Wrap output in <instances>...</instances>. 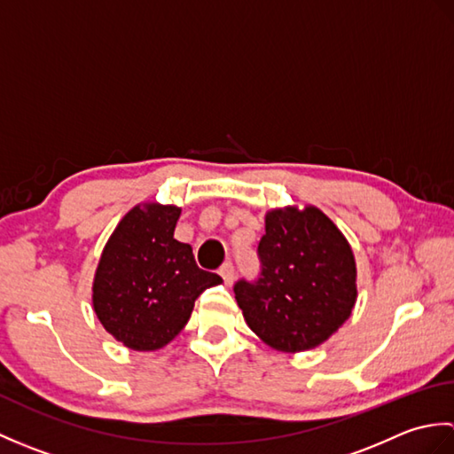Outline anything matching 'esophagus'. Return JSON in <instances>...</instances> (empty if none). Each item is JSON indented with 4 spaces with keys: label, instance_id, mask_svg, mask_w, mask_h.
Segmentation results:
<instances>
[{
    "label": "esophagus",
    "instance_id": "1",
    "mask_svg": "<svg viewBox=\"0 0 454 454\" xmlns=\"http://www.w3.org/2000/svg\"><path fill=\"white\" fill-rule=\"evenodd\" d=\"M218 273H220V277L224 278V285H232L234 283V265L230 263V262H226L224 265H222L220 269H218Z\"/></svg>",
    "mask_w": 454,
    "mask_h": 454
}]
</instances>
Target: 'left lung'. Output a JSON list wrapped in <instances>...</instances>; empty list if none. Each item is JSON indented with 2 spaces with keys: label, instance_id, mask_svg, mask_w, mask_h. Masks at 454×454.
<instances>
[{
  "label": "left lung",
  "instance_id": "obj_1",
  "mask_svg": "<svg viewBox=\"0 0 454 454\" xmlns=\"http://www.w3.org/2000/svg\"><path fill=\"white\" fill-rule=\"evenodd\" d=\"M262 277L238 281L236 302L259 340L283 353L314 349L356 302L353 249L320 208H273L257 247Z\"/></svg>",
  "mask_w": 454,
  "mask_h": 454
}]
</instances>
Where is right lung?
I'll return each instance as SVG.
<instances>
[{
	"instance_id": "1",
	"label": "right lung",
	"mask_w": 454,
	"mask_h": 454,
	"mask_svg": "<svg viewBox=\"0 0 454 454\" xmlns=\"http://www.w3.org/2000/svg\"><path fill=\"white\" fill-rule=\"evenodd\" d=\"M181 208L142 202L103 247L93 277V310L114 340L134 351L166 347L189 322L199 294L220 285L199 269L192 247L173 238Z\"/></svg>"
}]
</instances>
